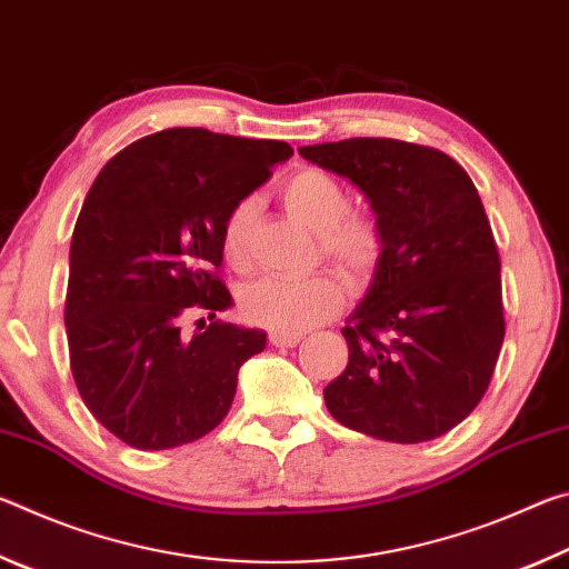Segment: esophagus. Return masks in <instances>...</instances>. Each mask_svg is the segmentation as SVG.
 <instances>
[{
    "label": "esophagus",
    "mask_w": 569,
    "mask_h": 569,
    "mask_svg": "<svg viewBox=\"0 0 569 569\" xmlns=\"http://www.w3.org/2000/svg\"><path fill=\"white\" fill-rule=\"evenodd\" d=\"M268 341H271V346H283V349H293V346L301 341V336H298V333L271 331V333H268Z\"/></svg>",
    "instance_id": "esophagus-1"
}]
</instances>
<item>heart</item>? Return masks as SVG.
<instances>
[{
	"label": "heart",
	"instance_id": "1",
	"mask_svg": "<svg viewBox=\"0 0 569 569\" xmlns=\"http://www.w3.org/2000/svg\"><path fill=\"white\" fill-rule=\"evenodd\" d=\"M281 200L288 213L319 233V250L349 281L369 278L383 258L387 233L379 218L366 210H351V196L343 182L323 168H298L281 182ZM253 198H240L228 208L220 223V253L236 271L250 261V226H253ZM341 306V286L331 276H311L303 281L261 278L250 283L240 311L263 329L301 333L329 319Z\"/></svg>",
	"mask_w": 569,
	"mask_h": 569
}]
</instances>
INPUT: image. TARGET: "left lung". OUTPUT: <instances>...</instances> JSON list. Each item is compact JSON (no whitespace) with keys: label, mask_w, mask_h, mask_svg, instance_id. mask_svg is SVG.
<instances>
[{"label":"left lung","mask_w":569,"mask_h":569,"mask_svg":"<svg viewBox=\"0 0 569 569\" xmlns=\"http://www.w3.org/2000/svg\"><path fill=\"white\" fill-rule=\"evenodd\" d=\"M363 190L387 248L341 329L349 363L323 389L331 417L373 439L419 445L465 421L505 341L499 250L467 170L391 138L298 150Z\"/></svg>","instance_id":"1"}]
</instances>
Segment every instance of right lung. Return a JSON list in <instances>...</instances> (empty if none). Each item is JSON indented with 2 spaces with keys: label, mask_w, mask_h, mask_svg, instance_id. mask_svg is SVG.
I'll return each instance as SVG.
<instances>
[{
  "label": "right lung",
  "mask_w": 569,
  "mask_h": 569,
  "mask_svg": "<svg viewBox=\"0 0 569 569\" xmlns=\"http://www.w3.org/2000/svg\"><path fill=\"white\" fill-rule=\"evenodd\" d=\"M291 156L283 140L170 128L94 178L70 246L67 346L84 407L124 445H190L226 419L238 369L266 333L216 319L230 306L220 223ZM192 310L211 323L188 337Z\"/></svg>",
  "instance_id": "add662e5"
}]
</instances>
